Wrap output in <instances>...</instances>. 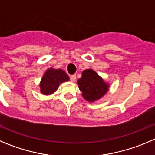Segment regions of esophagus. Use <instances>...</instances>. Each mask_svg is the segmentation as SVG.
Segmentation results:
<instances>
[{
    "mask_svg": "<svg viewBox=\"0 0 155 155\" xmlns=\"http://www.w3.org/2000/svg\"><path fill=\"white\" fill-rule=\"evenodd\" d=\"M70 80L71 82H75L76 80V75H72L70 76Z\"/></svg>",
    "mask_w": 155,
    "mask_h": 155,
    "instance_id": "obj_1",
    "label": "esophagus"
}]
</instances>
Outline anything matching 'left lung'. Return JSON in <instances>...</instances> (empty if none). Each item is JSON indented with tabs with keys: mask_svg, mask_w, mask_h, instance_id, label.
<instances>
[{
	"mask_svg": "<svg viewBox=\"0 0 155 155\" xmlns=\"http://www.w3.org/2000/svg\"><path fill=\"white\" fill-rule=\"evenodd\" d=\"M82 96L86 101L93 103L97 101L109 91L110 85L99 76L93 69H85L82 77L77 81Z\"/></svg>",
	"mask_w": 155,
	"mask_h": 155,
	"instance_id": "1",
	"label": "left lung"
}]
</instances>
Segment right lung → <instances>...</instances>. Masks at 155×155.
<instances>
[{"instance_id":"add662e5","label":"right lung","mask_w":155,"mask_h":155,"mask_svg":"<svg viewBox=\"0 0 155 155\" xmlns=\"http://www.w3.org/2000/svg\"><path fill=\"white\" fill-rule=\"evenodd\" d=\"M69 80L66 72L61 69L49 68L43 74L39 83L40 92L43 95H51L58 90L61 83Z\"/></svg>"}]
</instances>
